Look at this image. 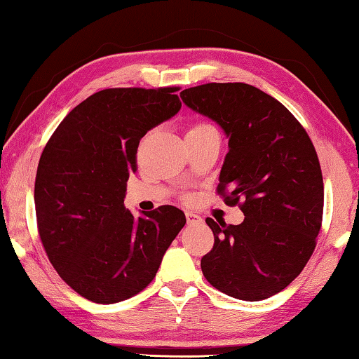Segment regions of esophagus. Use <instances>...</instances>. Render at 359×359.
I'll list each match as a JSON object with an SVG mask.
<instances>
[{
    "label": "esophagus",
    "instance_id": "obj_1",
    "mask_svg": "<svg viewBox=\"0 0 359 359\" xmlns=\"http://www.w3.org/2000/svg\"><path fill=\"white\" fill-rule=\"evenodd\" d=\"M187 222H188V224H196V223H201L203 222V218L199 217V215H196V214H193V212H187Z\"/></svg>",
    "mask_w": 359,
    "mask_h": 359
}]
</instances>
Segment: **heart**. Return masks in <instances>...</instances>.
<instances>
[{
  "label": "heart",
  "instance_id": "b5f03b06",
  "mask_svg": "<svg viewBox=\"0 0 359 359\" xmlns=\"http://www.w3.org/2000/svg\"><path fill=\"white\" fill-rule=\"evenodd\" d=\"M212 128V126L205 125V123H198V125H193L190 130H188V133H194V131H204V130H209Z\"/></svg>",
  "mask_w": 359,
  "mask_h": 359
}]
</instances>
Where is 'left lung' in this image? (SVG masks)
Returning <instances> with one entry per match:
<instances>
[{"mask_svg":"<svg viewBox=\"0 0 359 359\" xmlns=\"http://www.w3.org/2000/svg\"><path fill=\"white\" fill-rule=\"evenodd\" d=\"M193 112L228 139L218 191L241 204L244 222L208 218L214 248L203 257L208 282L242 301L280 293L301 274L323 217V177L311 137L282 102L253 85L205 83L180 92Z\"/></svg>","mask_w":359,"mask_h":359,"instance_id":"left-lung-1","label":"left lung"}]
</instances>
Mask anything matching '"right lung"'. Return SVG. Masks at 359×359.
<instances>
[{
	"label": "right lung",
	"mask_w": 359,
	"mask_h": 359,
	"mask_svg": "<svg viewBox=\"0 0 359 359\" xmlns=\"http://www.w3.org/2000/svg\"><path fill=\"white\" fill-rule=\"evenodd\" d=\"M179 88H107L58 125L34 184L38 229L60 277L85 299L114 304L154 280L187 218L174 205L125 208L139 141L180 111Z\"/></svg>",
	"instance_id": "right-lung-1"
}]
</instances>
